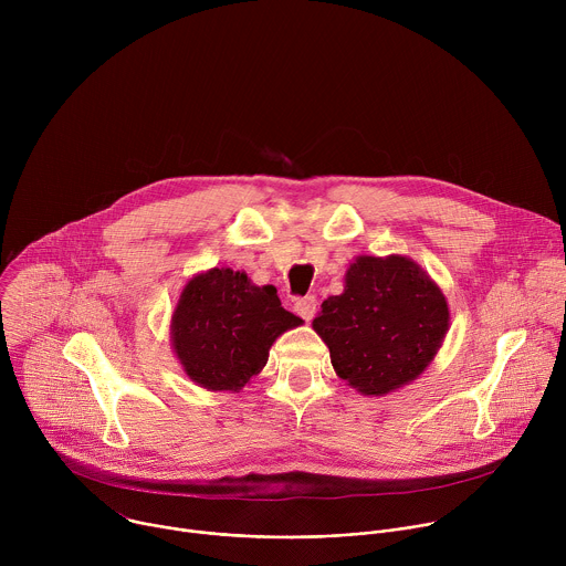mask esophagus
I'll return each mask as SVG.
<instances>
[{"instance_id":"1","label":"esophagus","mask_w":566,"mask_h":566,"mask_svg":"<svg viewBox=\"0 0 566 566\" xmlns=\"http://www.w3.org/2000/svg\"><path fill=\"white\" fill-rule=\"evenodd\" d=\"M315 306H317V304H315V297L308 295V297H302V300L295 302V313L308 322V319H313V315H315Z\"/></svg>"}]
</instances>
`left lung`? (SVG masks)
<instances>
[{
  "label": "left lung",
  "mask_w": 566,
  "mask_h": 566,
  "mask_svg": "<svg viewBox=\"0 0 566 566\" xmlns=\"http://www.w3.org/2000/svg\"><path fill=\"white\" fill-rule=\"evenodd\" d=\"M448 327L443 291L406 255L354 258L345 291L322 302L313 319L336 374L365 396L415 382L439 354Z\"/></svg>",
  "instance_id": "1"
}]
</instances>
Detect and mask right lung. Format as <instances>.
<instances>
[{
  "instance_id": "add662e5",
  "label": "right lung",
  "mask_w": 566,
  "mask_h": 566,
  "mask_svg": "<svg viewBox=\"0 0 566 566\" xmlns=\"http://www.w3.org/2000/svg\"><path fill=\"white\" fill-rule=\"evenodd\" d=\"M302 319L275 286H258L244 271L208 269L192 275L170 322L172 352L186 376L208 391H239L255 378L273 343Z\"/></svg>"
}]
</instances>
